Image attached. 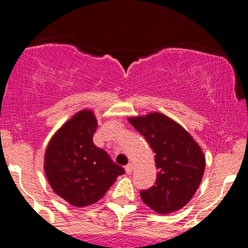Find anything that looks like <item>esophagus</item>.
Returning <instances> with one entry per match:
<instances>
[{"label":"esophagus","instance_id":"esophagus-1","mask_svg":"<svg viewBox=\"0 0 248 248\" xmlns=\"http://www.w3.org/2000/svg\"><path fill=\"white\" fill-rule=\"evenodd\" d=\"M124 169H126V172L127 173H132L133 172V169H134V166L132 163H129V164H127L126 167H124Z\"/></svg>","mask_w":248,"mask_h":248}]
</instances>
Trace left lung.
<instances>
[{
	"mask_svg": "<svg viewBox=\"0 0 248 248\" xmlns=\"http://www.w3.org/2000/svg\"><path fill=\"white\" fill-rule=\"evenodd\" d=\"M128 121L155 153L157 177L155 186L140 192L143 203L160 215L186 206L205 170L202 148L181 124L162 113L133 116Z\"/></svg>",
	"mask_w": 248,
	"mask_h": 248,
	"instance_id": "8db88e82",
	"label": "left lung"
}]
</instances>
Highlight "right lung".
<instances>
[{"label":"right lung","mask_w":248,"mask_h":248,"mask_svg":"<svg viewBox=\"0 0 248 248\" xmlns=\"http://www.w3.org/2000/svg\"><path fill=\"white\" fill-rule=\"evenodd\" d=\"M98 122L91 109H82L65 122L45 150L44 171L50 186L71 205H92L104 197L124 168L93 143Z\"/></svg>","instance_id":"obj_1"}]
</instances>
